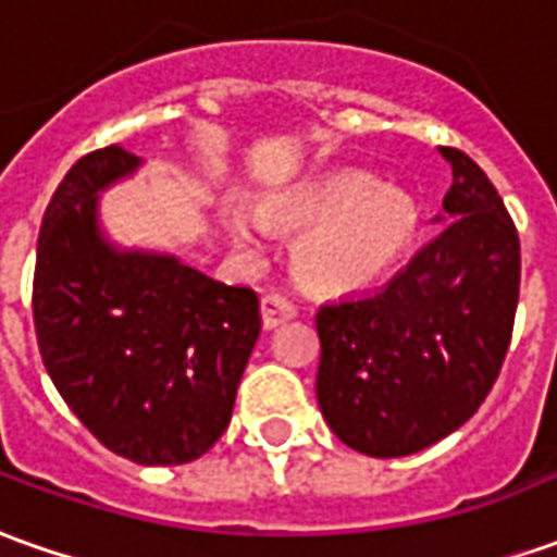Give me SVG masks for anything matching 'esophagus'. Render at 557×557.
Instances as JSON below:
<instances>
[{"label": "esophagus", "instance_id": "1", "mask_svg": "<svg viewBox=\"0 0 557 557\" xmlns=\"http://www.w3.org/2000/svg\"><path fill=\"white\" fill-rule=\"evenodd\" d=\"M259 310H262V326L264 329H277L280 323H286V320H293V317H295L293 301H286V298H283V295H277V293L262 295V301H259Z\"/></svg>", "mask_w": 557, "mask_h": 557}]
</instances>
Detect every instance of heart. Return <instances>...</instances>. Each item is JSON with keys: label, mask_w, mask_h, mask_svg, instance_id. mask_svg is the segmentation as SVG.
I'll return each mask as SVG.
<instances>
[{"label": "heart", "mask_w": 557, "mask_h": 557, "mask_svg": "<svg viewBox=\"0 0 557 557\" xmlns=\"http://www.w3.org/2000/svg\"><path fill=\"white\" fill-rule=\"evenodd\" d=\"M256 219L234 207H219V222L231 244L262 252V228L308 231L295 247V271L310 289L347 295L387 277L418 234V203L403 188L377 185L366 173H332L326 180L283 188L256 203Z\"/></svg>", "instance_id": "heart-1"}]
</instances>
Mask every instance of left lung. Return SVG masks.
Listing matches in <instances>:
<instances>
[{
    "instance_id": "1",
    "label": "left lung",
    "mask_w": 557,
    "mask_h": 557,
    "mask_svg": "<svg viewBox=\"0 0 557 557\" xmlns=\"http://www.w3.org/2000/svg\"><path fill=\"white\" fill-rule=\"evenodd\" d=\"M451 188L438 231L372 295L317 313V403L329 430L369 457H406L479 411L512 338L521 249L482 168L438 149Z\"/></svg>"
}]
</instances>
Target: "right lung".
Returning <instances> with one entry per match:
<instances>
[{
  "label": "right lung",
  "instance_id": "add662e5",
  "mask_svg": "<svg viewBox=\"0 0 557 557\" xmlns=\"http://www.w3.org/2000/svg\"><path fill=\"white\" fill-rule=\"evenodd\" d=\"M139 168L134 151L106 146L57 185L41 219L33 317L41 362L72 414L109 451L173 467L225 433L262 317L249 286L109 237L100 198Z\"/></svg>",
  "mask_w": 557,
  "mask_h": 557
}]
</instances>
